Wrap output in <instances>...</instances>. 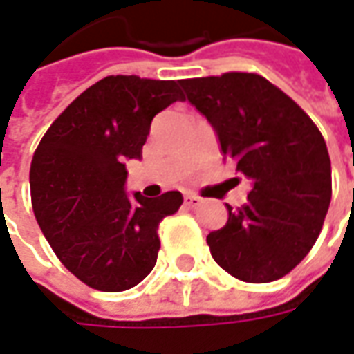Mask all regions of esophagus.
Masks as SVG:
<instances>
[{"instance_id": "obj_1", "label": "esophagus", "mask_w": 354, "mask_h": 354, "mask_svg": "<svg viewBox=\"0 0 354 354\" xmlns=\"http://www.w3.org/2000/svg\"><path fill=\"white\" fill-rule=\"evenodd\" d=\"M184 203H185V207L197 208V207H201L203 199H201V197H197V195H193V193H187V195L184 197Z\"/></svg>"}]
</instances>
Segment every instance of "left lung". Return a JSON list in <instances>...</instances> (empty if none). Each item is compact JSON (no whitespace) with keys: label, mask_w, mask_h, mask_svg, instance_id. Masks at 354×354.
Wrapping results in <instances>:
<instances>
[{"label":"left lung","mask_w":354,"mask_h":354,"mask_svg":"<svg viewBox=\"0 0 354 354\" xmlns=\"http://www.w3.org/2000/svg\"><path fill=\"white\" fill-rule=\"evenodd\" d=\"M185 100L207 117L223 159L252 189L207 237L218 266L245 282L290 273L319 239L332 199L326 142L311 117L256 73L182 80Z\"/></svg>","instance_id":"8db88e82"}]
</instances>
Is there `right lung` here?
Masks as SVG:
<instances>
[{"label": "right lung", "instance_id": "right-lung-1", "mask_svg": "<svg viewBox=\"0 0 354 354\" xmlns=\"http://www.w3.org/2000/svg\"><path fill=\"white\" fill-rule=\"evenodd\" d=\"M180 81L109 75L81 93L39 142L30 169L35 220L58 260L87 286L123 292L151 273L159 223L182 193H127L153 117L184 102Z\"/></svg>", "mask_w": 354, "mask_h": 354}]
</instances>
